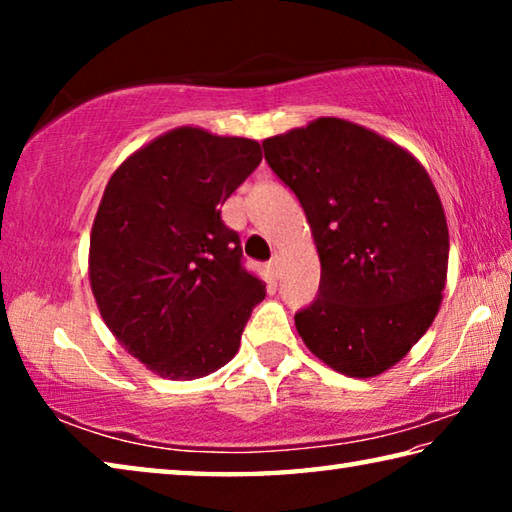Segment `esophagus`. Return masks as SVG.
Wrapping results in <instances>:
<instances>
[{
  "instance_id": "esophagus-1",
  "label": "esophagus",
  "mask_w": 512,
  "mask_h": 512,
  "mask_svg": "<svg viewBox=\"0 0 512 512\" xmlns=\"http://www.w3.org/2000/svg\"><path fill=\"white\" fill-rule=\"evenodd\" d=\"M268 271L273 273V277H280V255H273L271 262H268Z\"/></svg>"
}]
</instances>
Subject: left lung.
I'll use <instances>...</instances> for the list:
<instances>
[{
    "mask_svg": "<svg viewBox=\"0 0 512 512\" xmlns=\"http://www.w3.org/2000/svg\"><path fill=\"white\" fill-rule=\"evenodd\" d=\"M264 155L298 196L320 259L318 298L296 314L300 339L341 375H381L443 302L449 230L427 169L339 117L268 137Z\"/></svg>",
    "mask_w": 512,
    "mask_h": 512,
    "instance_id": "1",
    "label": "left lung"
}]
</instances>
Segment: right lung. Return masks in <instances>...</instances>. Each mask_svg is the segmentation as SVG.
I'll list each match as a JSON object with an SVG mask.
<instances>
[{
    "mask_svg": "<svg viewBox=\"0 0 512 512\" xmlns=\"http://www.w3.org/2000/svg\"><path fill=\"white\" fill-rule=\"evenodd\" d=\"M259 162L255 140L180 126L128 155L103 189L90 287L112 336L155 375L189 381L225 366L266 296L219 212Z\"/></svg>",
    "mask_w": 512,
    "mask_h": 512,
    "instance_id": "right-lung-1",
    "label": "right lung"
}]
</instances>
